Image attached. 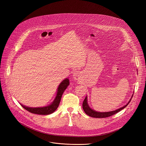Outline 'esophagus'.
I'll return each mask as SVG.
<instances>
[{"instance_id": "1", "label": "esophagus", "mask_w": 146, "mask_h": 146, "mask_svg": "<svg viewBox=\"0 0 146 146\" xmlns=\"http://www.w3.org/2000/svg\"><path fill=\"white\" fill-rule=\"evenodd\" d=\"M73 77L75 80H78L80 77V72L79 70H75L73 73Z\"/></svg>"}]
</instances>
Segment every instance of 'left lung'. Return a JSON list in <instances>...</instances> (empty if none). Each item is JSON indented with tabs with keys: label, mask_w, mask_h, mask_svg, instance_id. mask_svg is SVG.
Instances as JSON below:
<instances>
[{
	"label": "left lung",
	"mask_w": 146,
	"mask_h": 146,
	"mask_svg": "<svg viewBox=\"0 0 146 146\" xmlns=\"http://www.w3.org/2000/svg\"><path fill=\"white\" fill-rule=\"evenodd\" d=\"M133 98V95L131 98ZM131 98L130 99V100L129 101V102L127 103V105H125L123 107H121V108L117 110H115L113 111H110V112H98L92 109H91L90 108V106H89L88 104V98L87 96H86L85 99H84V101L83 102V105H82V107H83V111H85V112L88 115L91 117H94V118H106V117H108L110 116L113 115L117 113H118V112H119L120 111H121L122 110H123L124 108H125V107L129 104V103L130 102L131 100Z\"/></svg>",
	"instance_id": "8db88e82"
}]
</instances>
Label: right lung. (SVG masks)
I'll use <instances>...</instances> for the list:
<instances>
[{"mask_svg": "<svg viewBox=\"0 0 146 146\" xmlns=\"http://www.w3.org/2000/svg\"><path fill=\"white\" fill-rule=\"evenodd\" d=\"M69 80L68 78L65 79L60 83L58 88L57 95L54 99V100L49 105L44 107H38V108H32V107H28L25 105H23L21 104V105L25 110L30 112L31 113L38 114V115H48L54 112L58 108L59 104L61 101V96L64 90L66 89L67 86L69 85Z\"/></svg>", "mask_w": 146, "mask_h": 146, "instance_id": "right-lung-1", "label": "right lung"}]
</instances>
